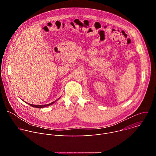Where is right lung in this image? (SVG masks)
<instances>
[{"mask_svg":"<svg viewBox=\"0 0 156 156\" xmlns=\"http://www.w3.org/2000/svg\"><path fill=\"white\" fill-rule=\"evenodd\" d=\"M58 100V99H57ZM57 100H56V101H54V102H51V103H50V104H45V105H33V104H28V103H27L28 104H29V105H30L31 106H32V107H36V108H44V107H47V106H49V105H52V104H53L55 102H56Z\"/></svg>","mask_w":156,"mask_h":156,"instance_id":"add662e5","label":"right lung"}]
</instances>
